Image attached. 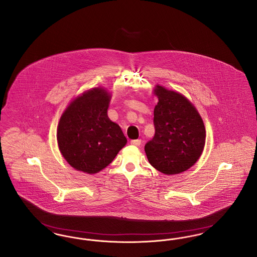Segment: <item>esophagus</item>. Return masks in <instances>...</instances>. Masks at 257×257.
I'll return each instance as SVG.
<instances>
[{"label": "esophagus", "instance_id": "34e87169", "mask_svg": "<svg viewBox=\"0 0 257 257\" xmlns=\"http://www.w3.org/2000/svg\"><path fill=\"white\" fill-rule=\"evenodd\" d=\"M141 143H142V141H141V140H139V139H137V140H132V141H131V144H132V145H134V146H137V147H139V146L141 145Z\"/></svg>", "mask_w": 257, "mask_h": 257}]
</instances>
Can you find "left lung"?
<instances>
[{
	"instance_id": "1",
	"label": "left lung",
	"mask_w": 257,
	"mask_h": 257,
	"mask_svg": "<svg viewBox=\"0 0 257 257\" xmlns=\"http://www.w3.org/2000/svg\"><path fill=\"white\" fill-rule=\"evenodd\" d=\"M154 137L145 146L152 166L165 175L180 174L201 156L206 130L193 105L180 93L157 85Z\"/></svg>"
}]
</instances>
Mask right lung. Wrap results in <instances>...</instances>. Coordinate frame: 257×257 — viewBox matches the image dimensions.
<instances>
[{"instance_id": "obj_1", "label": "right lung", "mask_w": 257, "mask_h": 257, "mask_svg": "<svg viewBox=\"0 0 257 257\" xmlns=\"http://www.w3.org/2000/svg\"><path fill=\"white\" fill-rule=\"evenodd\" d=\"M109 98L102 88L84 92L61 116L57 129L59 150L78 171L100 172L127 143L120 127L107 116Z\"/></svg>"}]
</instances>
